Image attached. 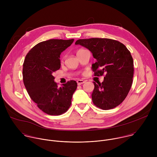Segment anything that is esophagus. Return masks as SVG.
<instances>
[{"instance_id": "esophagus-1", "label": "esophagus", "mask_w": 157, "mask_h": 157, "mask_svg": "<svg viewBox=\"0 0 157 157\" xmlns=\"http://www.w3.org/2000/svg\"><path fill=\"white\" fill-rule=\"evenodd\" d=\"M85 82H86V81L81 80V79H78V80L77 81V84H78V85H81V84L84 83Z\"/></svg>"}]
</instances>
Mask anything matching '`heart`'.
I'll use <instances>...</instances> for the list:
<instances>
[{"instance_id": "heart-1", "label": "heart", "mask_w": 157, "mask_h": 157, "mask_svg": "<svg viewBox=\"0 0 157 157\" xmlns=\"http://www.w3.org/2000/svg\"><path fill=\"white\" fill-rule=\"evenodd\" d=\"M78 51H79V50H78Z\"/></svg>"}]
</instances>
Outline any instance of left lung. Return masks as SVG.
I'll return each mask as SVG.
<instances>
[{
    "label": "left lung",
    "mask_w": 157,
    "mask_h": 157,
    "mask_svg": "<svg viewBox=\"0 0 157 157\" xmlns=\"http://www.w3.org/2000/svg\"><path fill=\"white\" fill-rule=\"evenodd\" d=\"M75 44L93 53L96 59L92 64L94 76L105 73L102 83L94 82V104L102 110L119 105L127 97L133 81V61L129 50L123 43L109 38L79 39Z\"/></svg>",
    "instance_id": "8db88e82"
}]
</instances>
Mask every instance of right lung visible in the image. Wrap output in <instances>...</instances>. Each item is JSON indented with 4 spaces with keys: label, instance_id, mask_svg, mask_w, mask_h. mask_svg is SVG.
<instances>
[{
    "label": "right lung",
    "instance_id": "1",
    "mask_svg": "<svg viewBox=\"0 0 157 157\" xmlns=\"http://www.w3.org/2000/svg\"><path fill=\"white\" fill-rule=\"evenodd\" d=\"M74 39H51L38 43L25 56L23 80L30 98L44 113L59 116L68 110L77 82L71 80L58 87L53 73L60 68V55Z\"/></svg>",
    "mask_w": 157,
    "mask_h": 157
}]
</instances>
